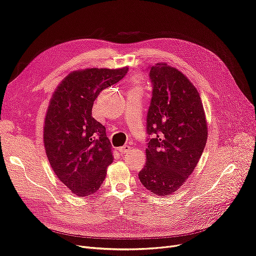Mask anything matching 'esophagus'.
<instances>
[{
	"label": "esophagus",
	"mask_w": 256,
	"mask_h": 256,
	"mask_svg": "<svg viewBox=\"0 0 256 256\" xmlns=\"http://www.w3.org/2000/svg\"><path fill=\"white\" fill-rule=\"evenodd\" d=\"M130 150H132V146H121V148H119V152H120L121 154H128Z\"/></svg>",
	"instance_id": "34e87169"
}]
</instances>
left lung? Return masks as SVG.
Instances as JSON below:
<instances>
[{
    "label": "left lung",
    "mask_w": 256,
    "mask_h": 256,
    "mask_svg": "<svg viewBox=\"0 0 256 256\" xmlns=\"http://www.w3.org/2000/svg\"><path fill=\"white\" fill-rule=\"evenodd\" d=\"M150 69L152 95L146 118V163L139 172L143 186L170 196L186 182L207 141L201 97L187 77L164 62Z\"/></svg>",
    "instance_id": "left-lung-1"
}]
</instances>
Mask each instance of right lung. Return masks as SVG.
I'll return each instance as SVG.
<instances>
[{
    "instance_id": "add662e5",
    "label": "right lung",
    "mask_w": 256,
    "mask_h": 256,
    "mask_svg": "<svg viewBox=\"0 0 256 256\" xmlns=\"http://www.w3.org/2000/svg\"><path fill=\"white\" fill-rule=\"evenodd\" d=\"M128 68L73 71L58 84L44 126V146L58 179L78 196L95 194L113 162L106 128L92 116L94 100L117 84Z\"/></svg>"
}]
</instances>
